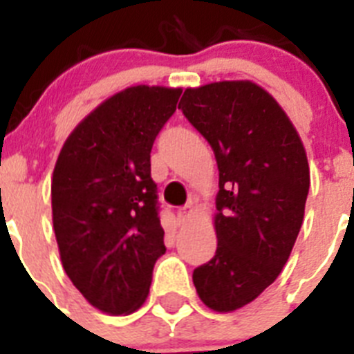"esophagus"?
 <instances>
[{
  "mask_svg": "<svg viewBox=\"0 0 354 354\" xmlns=\"http://www.w3.org/2000/svg\"><path fill=\"white\" fill-rule=\"evenodd\" d=\"M193 214H195V209H193V205H187V207H183L177 211V221H179L180 225L187 223V221L192 220Z\"/></svg>",
  "mask_w": 354,
  "mask_h": 354,
  "instance_id": "34e87169",
  "label": "esophagus"
}]
</instances>
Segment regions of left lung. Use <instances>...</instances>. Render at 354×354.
<instances>
[{
    "label": "left lung",
    "mask_w": 354,
    "mask_h": 354,
    "mask_svg": "<svg viewBox=\"0 0 354 354\" xmlns=\"http://www.w3.org/2000/svg\"><path fill=\"white\" fill-rule=\"evenodd\" d=\"M179 108L212 147L220 170L216 255L193 271L211 310L243 308L277 280L305 216L310 168L298 131L250 80L186 88Z\"/></svg>",
    "instance_id": "1"
}]
</instances>
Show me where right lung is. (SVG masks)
I'll list each match as a JSON object with an SVG mask.
<instances>
[{
  "instance_id": "1",
  "label": "right lung",
  "mask_w": 354,
  "mask_h": 354,
  "mask_svg": "<svg viewBox=\"0 0 354 354\" xmlns=\"http://www.w3.org/2000/svg\"><path fill=\"white\" fill-rule=\"evenodd\" d=\"M180 92L136 84L108 97L74 127L56 159L51 207L62 266L104 314L138 310L167 252L150 150Z\"/></svg>"
}]
</instances>
